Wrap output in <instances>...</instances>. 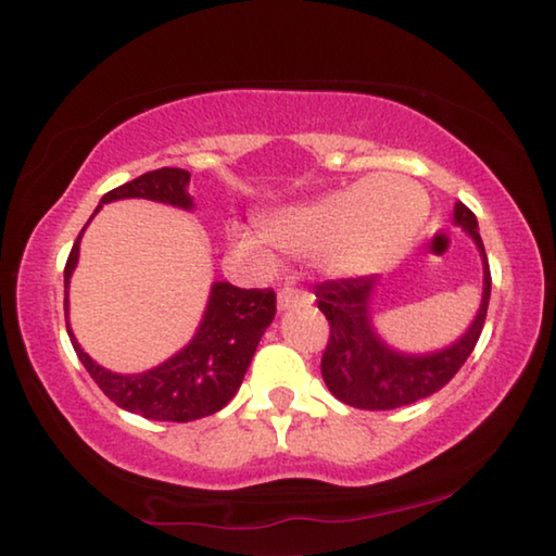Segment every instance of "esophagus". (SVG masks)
<instances>
[{
  "mask_svg": "<svg viewBox=\"0 0 556 556\" xmlns=\"http://www.w3.org/2000/svg\"><path fill=\"white\" fill-rule=\"evenodd\" d=\"M314 302L309 292H304V289H279L277 294V309L279 312H287V309H294V306H309Z\"/></svg>",
  "mask_w": 556,
  "mask_h": 556,
  "instance_id": "1",
  "label": "esophagus"
}]
</instances>
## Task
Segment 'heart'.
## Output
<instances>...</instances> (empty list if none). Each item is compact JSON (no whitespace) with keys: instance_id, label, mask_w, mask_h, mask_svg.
Returning <instances> with one entry per match:
<instances>
[{"instance_id":"obj_1","label":"heart","mask_w":556,"mask_h":556,"mask_svg":"<svg viewBox=\"0 0 556 556\" xmlns=\"http://www.w3.org/2000/svg\"><path fill=\"white\" fill-rule=\"evenodd\" d=\"M428 219V198L401 175H371L331 190L304 205L279 207L257 219V229L227 227L235 257L254 269H269L277 252L319 257L326 275L351 279L376 275L405 257Z\"/></svg>"}]
</instances>
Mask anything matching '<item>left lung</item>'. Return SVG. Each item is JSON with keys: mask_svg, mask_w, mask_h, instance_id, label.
Listing matches in <instances>:
<instances>
[{"mask_svg": "<svg viewBox=\"0 0 556 556\" xmlns=\"http://www.w3.org/2000/svg\"><path fill=\"white\" fill-rule=\"evenodd\" d=\"M453 225L470 237L482 260V299L475 319L460 337L443 349L401 351L376 329L374 302L381 277L324 281L316 287V304L331 326L329 346L321 358V376L341 403L364 410H393L428 399L460 371L478 343L490 304V264L475 217L455 202Z\"/></svg>", "mask_w": 556, "mask_h": 556, "instance_id": "8db88e82", "label": "left lung"}]
</instances>
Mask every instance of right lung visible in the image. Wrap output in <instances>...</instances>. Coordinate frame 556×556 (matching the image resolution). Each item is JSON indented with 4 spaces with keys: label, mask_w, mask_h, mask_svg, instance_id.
Returning a JSON list of instances; mask_svg holds the SVG:
<instances>
[{
    "label": "right lung",
    "mask_w": 556,
    "mask_h": 556,
    "mask_svg": "<svg viewBox=\"0 0 556 556\" xmlns=\"http://www.w3.org/2000/svg\"><path fill=\"white\" fill-rule=\"evenodd\" d=\"M188 185L190 173L182 167H161V170L146 173L116 190L105 192L91 219L109 202L134 198L163 202V205L192 213L195 200L190 198ZM88 223L78 232L64 269L66 331L86 371L118 408L151 420L188 422L213 416L219 408H225L242 386L260 339L275 319V292L271 289H240L230 281H213L198 329L180 351H175L170 358L148 368V371L116 374L96 364L86 354L74 337L72 321H68V287H72L81 237Z\"/></svg>",
    "instance_id": "add662e5"
}]
</instances>
